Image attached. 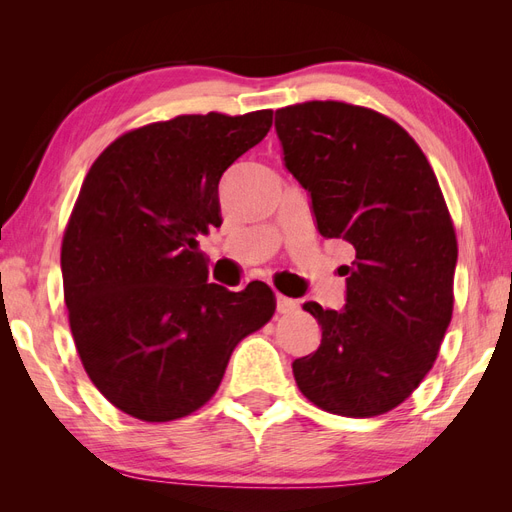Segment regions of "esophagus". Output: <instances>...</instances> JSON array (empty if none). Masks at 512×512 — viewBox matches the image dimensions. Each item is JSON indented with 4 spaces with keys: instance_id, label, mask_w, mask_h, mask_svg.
Here are the masks:
<instances>
[{
    "instance_id": "obj_1",
    "label": "esophagus",
    "mask_w": 512,
    "mask_h": 512,
    "mask_svg": "<svg viewBox=\"0 0 512 512\" xmlns=\"http://www.w3.org/2000/svg\"><path fill=\"white\" fill-rule=\"evenodd\" d=\"M297 309H299L297 301L286 299V297H282V294H277V312H280V314H292V312H297Z\"/></svg>"
}]
</instances>
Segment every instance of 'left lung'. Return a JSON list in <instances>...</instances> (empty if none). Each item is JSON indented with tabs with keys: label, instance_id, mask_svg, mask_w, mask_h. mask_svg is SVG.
Listing matches in <instances>:
<instances>
[{
	"label": "left lung",
	"instance_id": "left-lung-1",
	"mask_svg": "<svg viewBox=\"0 0 512 512\" xmlns=\"http://www.w3.org/2000/svg\"><path fill=\"white\" fill-rule=\"evenodd\" d=\"M275 130L318 232L356 252L344 309L303 303L322 339L292 363L294 380L331 414H384L423 382L453 316L457 237L438 179L414 138L371 108L294 104L275 111Z\"/></svg>",
	"mask_w": 512,
	"mask_h": 512
}]
</instances>
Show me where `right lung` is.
Instances as JSON below:
<instances>
[{
  "label": "right lung",
  "mask_w": 512,
  "mask_h": 512,
  "mask_svg": "<svg viewBox=\"0 0 512 512\" xmlns=\"http://www.w3.org/2000/svg\"><path fill=\"white\" fill-rule=\"evenodd\" d=\"M273 111L179 115L126 132L91 164L61 243L70 331L115 408L147 423L218 391L243 337L275 312L262 282L207 284L198 235L222 224L224 170L267 136Z\"/></svg>",
  "instance_id": "1"
}]
</instances>
